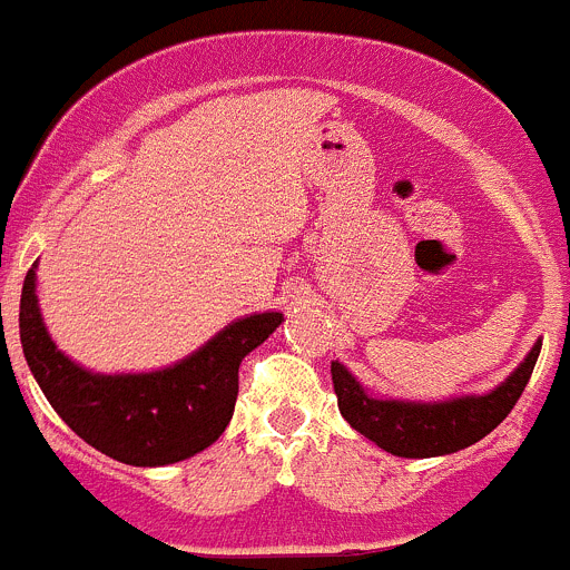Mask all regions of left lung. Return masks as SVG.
<instances>
[{"instance_id": "1", "label": "left lung", "mask_w": 570, "mask_h": 570, "mask_svg": "<svg viewBox=\"0 0 570 570\" xmlns=\"http://www.w3.org/2000/svg\"><path fill=\"white\" fill-rule=\"evenodd\" d=\"M540 347L542 342H537L525 362L500 387H493L491 394L462 396V400L436 402V405L374 400L365 394V387L354 376L347 374L345 365L331 362L336 405L354 431L376 442L387 454L411 456V460L454 454V451H462L491 434L493 428L511 414V407L517 405L531 380Z\"/></svg>"}]
</instances>
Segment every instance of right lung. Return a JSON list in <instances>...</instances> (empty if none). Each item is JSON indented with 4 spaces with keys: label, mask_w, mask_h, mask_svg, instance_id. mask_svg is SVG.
I'll return each mask as SVG.
<instances>
[{
    "label": "right lung",
    "mask_w": 570,
    "mask_h": 570,
    "mask_svg": "<svg viewBox=\"0 0 570 570\" xmlns=\"http://www.w3.org/2000/svg\"><path fill=\"white\" fill-rule=\"evenodd\" d=\"M33 268L19 302V336L30 374L73 434L125 465H170L214 445L234 416L239 362L282 322L274 311L245 316L165 371L90 374L50 342Z\"/></svg>",
    "instance_id": "right-lung-1"
}]
</instances>
